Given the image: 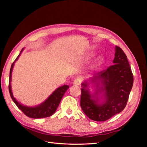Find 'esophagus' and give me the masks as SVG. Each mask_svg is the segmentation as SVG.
I'll use <instances>...</instances> for the list:
<instances>
[{"label":"esophagus","instance_id":"esophagus-1","mask_svg":"<svg viewBox=\"0 0 147 147\" xmlns=\"http://www.w3.org/2000/svg\"><path fill=\"white\" fill-rule=\"evenodd\" d=\"M82 82V79L81 78H77L74 80V84H76V85H80Z\"/></svg>","mask_w":147,"mask_h":147}]
</instances>
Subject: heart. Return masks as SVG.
Wrapping results in <instances>:
<instances>
[{"label":"heart","instance_id":"b5f03b06","mask_svg":"<svg viewBox=\"0 0 147 147\" xmlns=\"http://www.w3.org/2000/svg\"><path fill=\"white\" fill-rule=\"evenodd\" d=\"M93 56H94V54H91L90 55V56H88V59H91V57H92ZM102 59L101 58V57H100V58L98 59V60H97V64H99L102 63Z\"/></svg>","mask_w":147,"mask_h":147}]
</instances>
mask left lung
<instances>
[{"mask_svg": "<svg viewBox=\"0 0 147 147\" xmlns=\"http://www.w3.org/2000/svg\"><path fill=\"white\" fill-rule=\"evenodd\" d=\"M114 64L98 72L91 79L92 82L100 80L105 91V102L99 105L98 98L93 100L87 82L82 83L80 105L86 116L96 121H104L121 112L126 107L133 85L134 78L127 56L122 49L115 47ZM97 91H99L97 90ZM96 91V94H97Z\"/></svg>", "mask_w": 147, "mask_h": 147, "instance_id": "obj_1", "label": "left lung"}]
</instances>
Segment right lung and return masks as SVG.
Instances as JSON below:
<instances>
[{
	"instance_id": "obj_1",
	"label": "right lung",
	"mask_w": 147,
	"mask_h": 147,
	"mask_svg": "<svg viewBox=\"0 0 147 147\" xmlns=\"http://www.w3.org/2000/svg\"><path fill=\"white\" fill-rule=\"evenodd\" d=\"M23 50V49H22L20 55L18 56L15 61L13 62L10 68L9 83H8V89H9L10 96L13 101L15 102V104L18 107L27 117L35 119L49 117L54 114L56 112L57 108L58 107L62 98H63V96L64 95V93L67 90V89L69 88V86L68 85H64L56 89V90L52 93V94H51L50 97H49L43 103L37 107H26L20 104L13 96L11 90L10 82L12 69L13 67V65H14V63L18 59V57L21 55Z\"/></svg>"
}]
</instances>
